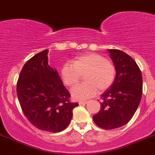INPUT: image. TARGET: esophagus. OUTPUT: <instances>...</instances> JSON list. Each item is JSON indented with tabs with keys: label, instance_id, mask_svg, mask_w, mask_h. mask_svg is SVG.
Masks as SVG:
<instances>
[{
	"label": "esophagus",
	"instance_id": "34e87169",
	"mask_svg": "<svg viewBox=\"0 0 155 155\" xmlns=\"http://www.w3.org/2000/svg\"><path fill=\"white\" fill-rule=\"evenodd\" d=\"M87 103V101H79V105H85V104H86Z\"/></svg>",
	"mask_w": 155,
	"mask_h": 155
}]
</instances>
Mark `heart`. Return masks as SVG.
<instances>
[{"label": "heart", "instance_id": "1", "mask_svg": "<svg viewBox=\"0 0 155 155\" xmlns=\"http://www.w3.org/2000/svg\"><path fill=\"white\" fill-rule=\"evenodd\" d=\"M84 76L85 83L73 87L72 97L83 101L94 96L97 91L104 92L113 84L116 76L114 64L103 55L86 53L75 58L72 64L66 63L61 70V77L67 86L73 87Z\"/></svg>", "mask_w": 155, "mask_h": 155}]
</instances>
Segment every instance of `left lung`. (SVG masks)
Listing matches in <instances>:
<instances>
[{
	"instance_id": "1",
	"label": "left lung",
	"mask_w": 155,
	"mask_h": 155,
	"mask_svg": "<svg viewBox=\"0 0 155 155\" xmlns=\"http://www.w3.org/2000/svg\"><path fill=\"white\" fill-rule=\"evenodd\" d=\"M116 70L112 85L101 94V111L93 116L95 124L112 130L127 124L141 101L143 77L135 61L124 51L108 49Z\"/></svg>"
}]
</instances>
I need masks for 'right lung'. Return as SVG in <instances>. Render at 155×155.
Listing matches in <instances>:
<instances>
[{
    "label": "right lung",
    "instance_id": "obj_1",
    "mask_svg": "<svg viewBox=\"0 0 155 155\" xmlns=\"http://www.w3.org/2000/svg\"><path fill=\"white\" fill-rule=\"evenodd\" d=\"M48 49L37 53L23 67L17 96L26 118L39 130L50 133L64 130L78 103H70V94L58 71L48 64Z\"/></svg>",
    "mask_w": 155,
    "mask_h": 155
}]
</instances>
